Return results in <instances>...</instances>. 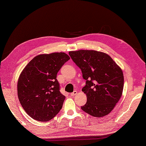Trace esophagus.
<instances>
[{"mask_svg":"<svg viewBox=\"0 0 146 146\" xmlns=\"http://www.w3.org/2000/svg\"><path fill=\"white\" fill-rule=\"evenodd\" d=\"M76 94H77V92L74 91L73 93H71L70 95H71V96H72V97H74V96H75Z\"/></svg>","mask_w":146,"mask_h":146,"instance_id":"34e87169","label":"esophagus"}]
</instances>
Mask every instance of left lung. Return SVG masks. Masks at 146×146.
Here are the masks:
<instances>
[{
	"instance_id": "1",
	"label": "left lung",
	"mask_w": 146,
	"mask_h": 146,
	"mask_svg": "<svg viewBox=\"0 0 146 146\" xmlns=\"http://www.w3.org/2000/svg\"><path fill=\"white\" fill-rule=\"evenodd\" d=\"M69 55L86 80L82 91L87 101L81 108L93 117L107 115L122 94L124 79L121 68L109 55L102 52L78 50L70 51Z\"/></svg>"
}]
</instances>
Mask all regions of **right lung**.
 Returning a JSON list of instances; mask_svg holds the SVG:
<instances>
[{
  "mask_svg": "<svg viewBox=\"0 0 146 146\" xmlns=\"http://www.w3.org/2000/svg\"><path fill=\"white\" fill-rule=\"evenodd\" d=\"M64 52L36 56L22 71L17 82V95L28 115L47 122L56 115L65 97L60 91L57 73L70 60Z\"/></svg>",
  "mask_w": 146,
  "mask_h": 146,
  "instance_id": "right-lung-1",
  "label": "right lung"
}]
</instances>
